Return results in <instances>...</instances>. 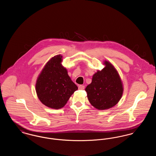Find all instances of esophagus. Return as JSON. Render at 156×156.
Here are the masks:
<instances>
[{
  "label": "esophagus",
  "mask_w": 156,
  "mask_h": 156,
  "mask_svg": "<svg viewBox=\"0 0 156 156\" xmlns=\"http://www.w3.org/2000/svg\"><path fill=\"white\" fill-rule=\"evenodd\" d=\"M78 89H80V90H83V89H85V86L80 85L78 86Z\"/></svg>",
  "instance_id": "esophagus-1"
}]
</instances>
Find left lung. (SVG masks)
<instances>
[{
	"instance_id": "obj_1",
	"label": "left lung",
	"mask_w": 156,
	"mask_h": 156,
	"mask_svg": "<svg viewBox=\"0 0 156 156\" xmlns=\"http://www.w3.org/2000/svg\"><path fill=\"white\" fill-rule=\"evenodd\" d=\"M105 67L92 76V82L85 88L90 104L99 110L111 108L121 99L123 88L119 74L109 61Z\"/></svg>"
}]
</instances>
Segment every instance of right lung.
Segmentation results:
<instances>
[{
	"instance_id": "right-lung-1",
	"label": "right lung",
	"mask_w": 156,
	"mask_h": 156,
	"mask_svg": "<svg viewBox=\"0 0 156 156\" xmlns=\"http://www.w3.org/2000/svg\"><path fill=\"white\" fill-rule=\"evenodd\" d=\"M62 56L57 55L45 64L37 78L36 90L40 101L47 107L58 109L65 106L78 89L61 65Z\"/></svg>"
}]
</instances>
